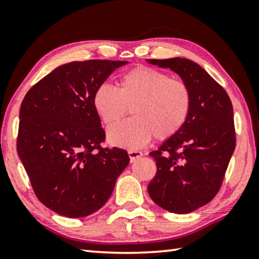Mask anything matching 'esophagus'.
Wrapping results in <instances>:
<instances>
[{"mask_svg":"<svg viewBox=\"0 0 259 259\" xmlns=\"http://www.w3.org/2000/svg\"><path fill=\"white\" fill-rule=\"evenodd\" d=\"M128 155H130L131 161H134V160H137L138 158L143 157V152L137 151V150H130L128 151Z\"/></svg>","mask_w":259,"mask_h":259,"instance_id":"34e87169","label":"esophagus"}]
</instances>
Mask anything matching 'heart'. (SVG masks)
<instances>
[{
	"label": "heart",
	"instance_id": "1",
	"mask_svg": "<svg viewBox=\"0 0 259 259\" xmlns=\"http://www.w3.org/2000/svg\"><path fill=\"white\" fill-rule=\"evenodd\" d=\"M193 97L184 80L167 73L139 66L123 73L116 81V91L108 84L95 90L92 104L107 127L118 123L132 109L134 118L108 132L112 144L139 148L153 136L167 140L186 125L192 111Z\"/></svg>",
	"mask_w": 259,
	"mask_h": 259
}]
</instances>
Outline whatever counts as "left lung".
<instances>
[{
    "label": "left lung",
    "mask_w": 259,
    "mask_h": 259,
    "mask_svg": "<svg viewBox=\"0 0 259 259\" xmlns=\"http://www.w3.org/2000/svg\"><path fill=\"white\" fill-rule=\"evenodd\" d=\"M147 61L179 74L192 92L186 125L150 153L157 173L147 187L160 207L190 213L210 203L225 178L236 147L232 104L224 88L198 63L180 58Z\"/></svg>",
    "instance_id": "1"
}]
</instances>
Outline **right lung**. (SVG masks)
<instances>
[{
	"instance_id": "obj_1",
	"label": "right lung",
	"mask_w": 259,
	"mask_h": 259,
	"mask_svg": "<svg viewBox=\"0 0 259 259\" xmlns=\"http://www.w3.org/2000/svg\"><path fill=\"white\" fill-rule=\"evenodd\" d=\"M126 63H66L35 83L23 98L17 154L35 196L58 214L81 218L98 211L128 165L125 150L101 146L106 133L92 104L95 90Z\"/></svg>"
}]
</instances>
